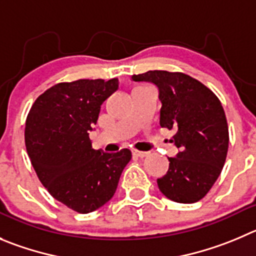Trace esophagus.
<instances>
[{"instance_id":"obj_1","label":"esophagus","mask_w":256,"mask_h":256,"mask_svg":"<svg viewBox=\"0 0 256 256\" xmlns=\"http://www.w3.org/2000/svg\"><path fill=\"white\" fill-rule=\"evenodd\" d=\"M132 154H134V156H136V158H145V156H148V152H140V150H134Z\"/></svg>"}]
</instances>
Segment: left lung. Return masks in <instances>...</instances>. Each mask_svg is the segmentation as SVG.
Instances as JSON below:
<instances>
[{
  "label": "left lung",
  "mask_w": 256,
  "mask_h": 256,
  "mask_svg": "<svg viewBox=\"0 0 256 256\" xmlns=\"http://www.w3.org/2000/svg\"><path fill=\"white\" fill-rule=\"evenodd\" d=\"M135 82L159 88L160 126L176 131L179 149L168 158V173L156 180L166 197L179 204L202 200L221 174L228 150V125L221 101L208 87L180 72L134 74Z\"/></svg>",
  "instance_id": "obj_1"
}]
</instances>
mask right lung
<instances>
[{"label": "right lung", "mask_w": 256, "mask_h": 256, "mask_svg": "<svg viewBox=\"0 0 256 256\" xmlns=\"http://www.w3.org/2000/svg\"><path fill=\"white\" fill-rule=\"evenodd\" d=\"M118 87L117 78L56 83L35 100L26 117L25 145L36 176L56 200L90 214L116 192L131 152L94 150L88 131L101 104Z\"/></svg>", "instance_id": "obj_1"}]
</instances>
